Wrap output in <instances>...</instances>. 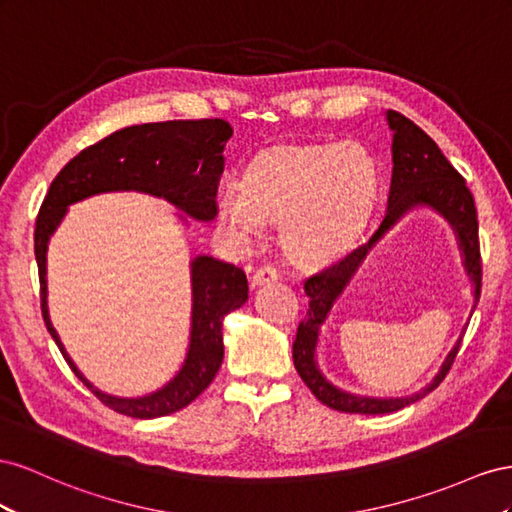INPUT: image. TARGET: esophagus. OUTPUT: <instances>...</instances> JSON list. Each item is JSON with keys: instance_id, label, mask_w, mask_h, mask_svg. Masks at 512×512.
Segmentation results:
<instances>
[{"instance_id": "34e87169", "label": "esophagus", "mask_w": 512, "mask_h": 512, "mask_svg": "<svg viewBox=\"0 0 512 512\" xmlns=\"http://www.w3.org/2000/svg\"><path fill=\"white\" fill-rule=\"evenodd\" d=\"M279 279V272H276V268L272 266H261L259 270H255V274L251 276V285L257 287V285H264V283H270V281H276Z\"/></svg>"}]
</instances>
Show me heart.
I'll list each match as a JSON object with an SVG mask.
<instances>
[{"instance_id":"b5f03b06","label":"heart","mask_w":512,"mask_h":512,"mask_svg":"<svg viewBox=\"0 0 512 512\" xmlns=\"http://www.w3.org/2000/svg\"><path fill=\"white\" fill-rule=\"evenodd\" d=\"M377 186L371 154L356 143L304 145L272 152L231 182L218 199V225L238 244L264 221H283L285 251L304 264L341 253L367 214Z\"/></svg>"}]
</instances>
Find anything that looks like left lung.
Returning a JSON list of instances; mask_svg holds the SVG:
<instances>
[{
  "mask_svg": "<svg viewBox=\"0 0 512 512\" xmlns=\"http://www.w3.org/2000/svg\"><path fill=\"white\" fill-rule=\"evenodd\" d=\"M388 126L392 128V180L388 193V208L382 223L371 233L367 242L349 248L339 259L330 261L328 266L311 274L304 281V294L309 296V311L298 326V334L294 341V367L302 382L309 386L315 397L332 407L337 412L347 414H390L401 407L416 403L425 397L433 388L440 386L446 373L450 371L452 362L459 352L461 337L450 349V354L442 362L440 371L431 379L427 388L412 394V397L397 399H373L349 394L337 386H332L328 379L321 375L315 349L319 341V330L324 324L334 300L341 296V291L352 279V274L362 264V259L375 246V242L384 236L388 229L397 225L401 216H405L414 208H431L442 214L457 233L459 248L463 253V266L467 276L474 283V309L480 298V281H483V264H480V244H478V221L474 197L467 188L463 175L448 163V158L437 148V143L416 126L412 120L397 111H386Z\"/></svg>",
  "mask_w": 512,
  "mask_h": 512,
  "instance_id": "obj_1",
  "label": "left lung"
}]
</instances>
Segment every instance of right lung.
Returning a JSON list of instances; mask_svg holds the SVG:
<instances>
[{
  "label": "right lung",
  "mask_w": 512,
  "mask_h": 512,
  "mask_svg": "<svg viewBox=\"0 0 512 512\" xmlns=\"http://www.w3.org/2000/svg\"><path fill=\"white\" fill-rule=\"evenodd\" d=\"M233 128L225 120H173L128 126L85 148L57 173L42 201L34 253L40 276V309L64 360L100 403L130 418H158L182 410L206 390L223 364V319L248 300L242 268L208 255L191 261V345L171 382L137 399L111 397L94 388L70 360L47 309V246L70 203L111 191H141L171 201L197 221L216 216V193L225 167L223 150Z\"/></svg>",
  "instance_id": "add662e5"
}]
</instances>
